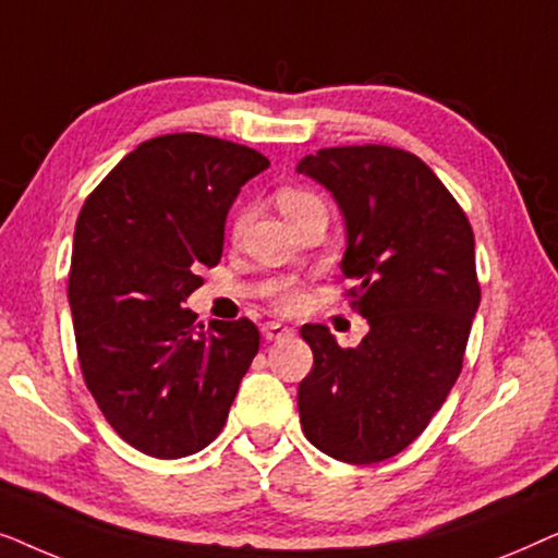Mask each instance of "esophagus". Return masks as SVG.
Instances as JSON below:
<instances>
[{
	"instance_id": "1",
	"label": "esophagus",
	"mask_w": 558,
	"mask_h": 558,
	"mask_svg": "<svg viewBox=\"0 0 558 558\" xmlns=\"http://www.w3.org/2000/svg\"><path fill=\"white\" fill-rule=\"evenodd\" d=\"M262 335H264L266 340H281V338H289V335H292V330H289V327L281 325V323H266L262 327Z\"/></svg>"
}]
</instances>
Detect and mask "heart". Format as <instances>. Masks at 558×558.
Masks as SVG:
<instances>
[{
  "label": "heart",
  "instance_id": "obj_1",
  "mask_svg": "<svg viewBox=\"0 0 558 558\" xmlns=\"http://www.w3.org/2000/svg\"><path fill=\"white\" fill-rule=\"evenodd\" d=\"M277 203H279L281 213L287 216V220L300 216L302 210L315 208V205H323V201H319L315 193H310V190H300V187H281L277 193ZM235 226H241V218L235 220ZM300 302H302L300 292H296V289L289 287V284H281L277 292H274V304H277V307L284 310V312L296 310V307H300Z\"/></svg>",
  "mask_w": 558,
  "mask_h": 558
}]
</instances>
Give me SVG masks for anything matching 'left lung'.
Instances as JSON below:
<instances>
[{
    "mask_svg": "<svg viewBox=\"0 0 558 558\" xmlns=\"http://www.w3.org/2000/svg\"><path fill=\"white\" fill-rule=\"evenodd\" d=\"M296 172L330 190L345 218L340 269L371 325L357 348L325 325L300 330L315 355L296 391L304 437L340 462H384L426 429L460 376L480 307L475 235L411 151L330 147Z\"/></svg>",
    "mask_w": 558,
    "mask_h": 558,
    "instance_id": "obj_1",
    "label": "left lung"
}]
</instances>
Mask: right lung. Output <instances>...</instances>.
<instances>
[{
	"label": "right lung",
	"mask_w": 558,
	"mask_h": 558,
	"mask_svg": "<svg viewBox=\"0 0 558 558\" xmlns=\"http://www.w3.org/2000/svg\"><path fill=\"white\" fill-rule=\"evenodd\" d=\"M266 167L243 144L165 134L83 205L68 277L81 371L106 422L144 454L208 447L258 353L251 319L205 327L182 302L220 262L228 210Z\"/></svg>",
	"instance_id": "1"
}]
</instances>
